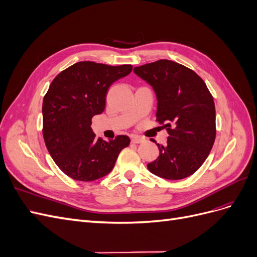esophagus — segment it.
<instances>
[{"mask_svg":"<svg viewBox=\"0 0 257 257\" xmlns=\"http://www.w3.org/2000/svg\"><path fill=\"white\" fill-rule=\"evenodd\" d=\"M131 141L133 144H142L144 142V138L141 136H132Z\"/></svg>","mask_w":257,"mask_h":257,"instance_id":"1","label":"esophagus"}]
</instances>
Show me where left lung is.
Segmentation results:
<instances>
[{"instance_id":"obj_1","label":"left lung","mask_w":257,"mask_h":257,"mask_svg":"<svg viewBox=\"0 0 257 257\" xmlns=\"http://www.w3.org/2000/svg\"><path fill=\"white\" fill-rule=\"evenodd\" d=\"M152 85L158 98L157 121L164 124L167 145L148 164L155 176L180 180L204 164L215 141V106L205 81L174 61L159 60L134 68Z\"/></svg>"}]
</instances>
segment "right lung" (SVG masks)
Masks as SVG:
<instances>
[{
  "instance_id": "1",
  "label": "right lung",
  "mask_w": 257,
  "mask_h": 257,
  "mask_svg": "<svg viewBox=\"0 0 257 257\" xmlns=\"http://www.w3.org/2000/svg\"><path fill=\"white\" fill-rule=\"evenodd\" d=\"M133 66H110L82 61L52 80L43 100V136L52 160L66 176L94 181L109 174L131 139L119 135L109 142L96 138L93 115L102 113L110 85Z\"/></svg>"
}]
</instances>
